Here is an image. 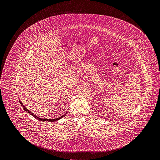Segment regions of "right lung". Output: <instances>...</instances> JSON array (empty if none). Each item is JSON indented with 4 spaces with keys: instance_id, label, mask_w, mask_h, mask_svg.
Listing matches in <instances>:
<instances>
[{
    "instance_id": "1",
    "label": "right lung",
    "mask_w": 160,
    "mask_h": 160,
    "mask_svg": "<svg viewBox=\"0 0 160 160\" xmlns=\"http://www.w3.org/2000/svg\"><path fill=\"white\" fill-rule=\"evenodd\" d=\"M20 99H19V100ZM19 102H20V104H21L22 106V107L24 109V110H25V111L27 112L28 113H29L31 115H32L33 117L36 118V119H37L38 120H39L40 121H42V122H43V121H46V122H55V121H58V120H60V119H61L62 118H63V117H65V116L66 114V113L64 115H62V116H61L60 117H58V118H55V119H46V118H39L38 117H37V115H34V114L33 113H32V112H30V110H28L27 108L25 107L23 105V103L21 101V100H19Z\"/></svg>"
}]
</instances>
